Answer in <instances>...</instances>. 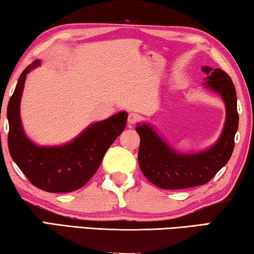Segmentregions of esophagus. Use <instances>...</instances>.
Returning <instances> with one entry per match:
<instances>
[{"instance_id": "1", "label": "esophagus", "mask_w": 254, "mask_h": 254, "mask_svg": "<svg viewBox=\"0 0 254 254\" xmlns=\"http://www.w3.org/2000/svg\"><path fill=\"white\" fill-rule=\"evenodd\" d=\"M139 120H140V117L136 113H130L127 118V123L130 124V126H133V124H135Z\"/></svg>"}]
</instances>
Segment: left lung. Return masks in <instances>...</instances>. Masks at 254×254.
<instances>
[{
	"label": "left lung",
	"mask_w": 254,
	"mask_h": 254,
	"mask_svg": "<svg viewBox=\"0 0 254 254\" xmlns=\"http://www.w3.org/2000/svg\"><path fill=\"white\" fill-rule=\"evenodd\" d=\"M206 87L222 96L226 107L225 126L213 147L198 153H179L171 149L149 124L136 127L140 135V169L149 182L162 189H184L208 183L232 156L239 127L236 91L231 77L220 68L203 67Z\"/></svg>",
	"instance_id": "obj_1"
}]
</instances>
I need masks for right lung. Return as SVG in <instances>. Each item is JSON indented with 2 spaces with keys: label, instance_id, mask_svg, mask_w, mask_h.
<instances>
[{
  "label": "right lung",
  "instance_id": "add662e5",
  "mask_svg": "<svg viewBox=\"0 0 254 254\" xmlns=\"http://www.w3.org/2000/svg\"><path fill=\"white\" fill-rule=\"evenodd\" d=\"M39 65V60H36L25 68L8 101V151L33 186L48 192L74 191L83 187L100 168L107 149L126 127L127 113L120 112L92 124L67 144L59 147L34 144L24 134L20 102L27 74Z\"/></svg>",
  "mask_w": 254,
  "mask_h": 254
}]
</instances>
